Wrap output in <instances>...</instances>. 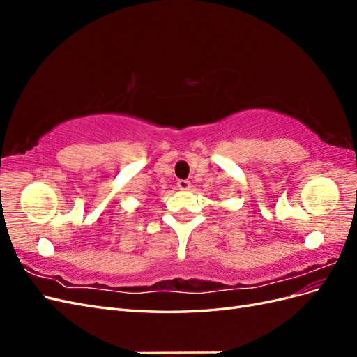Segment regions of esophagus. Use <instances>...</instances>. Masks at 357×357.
<instances>
[{
    "mask_svg": "<svg viewBox=\"0 0 357 357\" xmlns=\"http://www.w3.org/2000/svg\"><path fill=\"white\" fill-rule=\"evenodd\" d=\"M177 186L180 190H189L190 189V181L188 180H178L177 181Z\"/></svg>",
    "mask_w": 357,
    "mask_h": 357,
    "instance_id": "esophagus-1",
    "label": "esophagus"
}]
</instances>
